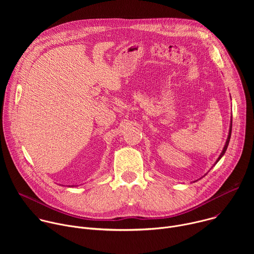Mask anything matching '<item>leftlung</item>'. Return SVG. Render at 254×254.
<instances>
[{
	"mask_svg": "<svg viewBox=\"0 0 254 254\" xmlns=\"http://www.w3.org/2000/svg\"><path fill=\"white\" fill-rule=\"evenodd\" d=\"M231 129H232V119H231V121H230V127H229V132H228V136H227V139H226V142H225V144H224V148H223V150H222V152H221V154H220V156L218 157V159L216 160V162H215V164H214V166L218 163L219 161H220V159L224 156V154H225V152H226V150H227V148H228V144H229V140H230V137H231ZM206 175V174H205Z\"/></svg>",
	"mask_w": 254,
	"mask_h": 254,
	"instance_id": "1",
	"label": "left lung"
}]
</instances>
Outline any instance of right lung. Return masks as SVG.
Masks as SVG:
<instances>
[{"label": "right lung", "instance_id": "1", "mask_svg": "<svg viewBox=\"0 0 254 254\" xmlns=\"http://www.w3.org/2000/svg\"><path fill=\"white\" fill-rule=\"evenodd\" d=\"M73 186H75V187H77V186H78V185H77V186H76V185H72V186H71V187H73Z\"/></svg>", "mask_w": 254, "mask_h": 254}]
</instances>
